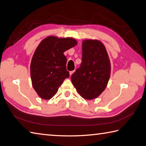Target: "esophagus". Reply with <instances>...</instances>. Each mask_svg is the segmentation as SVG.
I'll list each match as a JSON object with an SVG mask.
<instances>
[{
  "instance_id": "34e87169",
  "label": "esophagus",
  "mask_w": 146,
  "mask_h": 146,
  "mask_svg": "<svg viewBox=\"0 0 146 146\" xmlns=\"http://www.w3.org/2000/svg\"><path fill=\"white\" fill-rule=\"evenodd\" d=\"M74 72H75V70H74V71H70V76H71V75H72V74H73Z\"/></svg>"
}]
</instances>
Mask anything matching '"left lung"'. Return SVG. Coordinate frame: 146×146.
I'll list each match as a JSON object with an SVG mask.
<instances>
[{
    "label": "left lung",
    "instance_id": "8db88e82",
    "mask_svg": "<svg viewBox=\"0 0 146 146\" xmlns=\"http://www.w3.org/2000/svg\"><path fill=\"white\" fill-rule=\"evenodd\" d=\"M110 73V61L103 44L98 40L83 41L82 63L71 77L80 95L88 100L98 98L106 87Z\"/></svg>",
    "mask_w": 146,
    "mask_h": 146
}]
</instances>
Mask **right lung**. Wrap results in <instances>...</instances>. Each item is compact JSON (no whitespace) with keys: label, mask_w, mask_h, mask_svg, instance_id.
<instances>
[{"label":"right lung","mask_w":146,"mask_h":146,"mask_svg":"<svg viewBox=\"0 0 146 146\" xmlns=\"http://www.w3.org/2000/svg\"><path fill=\"white\" fill-rule=\"evenodd\" d=\"M77 44L70 37L50 36L40 43L34 52L30 65L31 79L37 94L44 99H50L59 87L70 76L66 70V57L64 52Z\"/></svg>","instance_id":"add662e5"}]
</instances>
